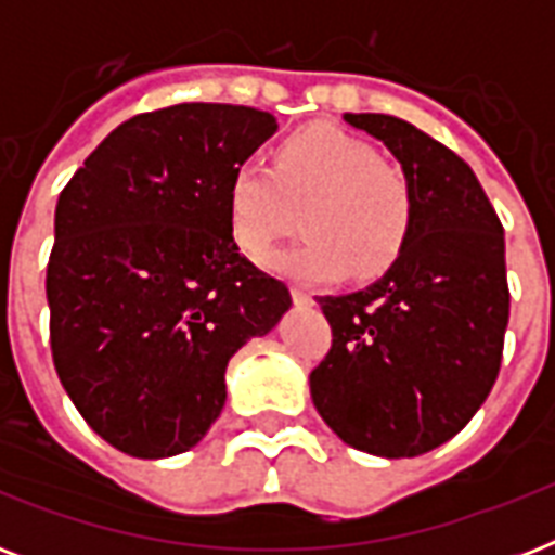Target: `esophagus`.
Listing matches in <instances>:
<instances>
[{
	"instance_id": "1",
	"label": "esophagus",
	"mask_w": 555,
	"mask_h": 555,
	"mask_svg": "<svg viewBox=\"0 0 555 555\" xmlns=\"http://www.w3.org/2000/svg\"><path fill=\"white\" fill-rule=\"evenodd\" d=\"M291 296H294L296 305H305V308H308V305H313V296L299 285H291Z\"/></svg>"
}]
</instances>
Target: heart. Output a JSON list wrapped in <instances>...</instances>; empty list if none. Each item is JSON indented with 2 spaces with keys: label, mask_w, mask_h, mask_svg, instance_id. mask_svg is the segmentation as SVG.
Segmentation results:
<instances>
[{
  "label": "heart",
  "mask_w": 555,
  "mask_h": 555,
  "mask_svg": "<svg viewBox=\"0 0 555 555\" xmlns=\"http://www.w3.org/2000/svg\"><path fill=\"white\" fill-rule=\"evenodd\" d=\"M305 207L308 242L270 256L268 268L302 282H337L351 270L377 279L412 242V181L374 146L331 124L305 126L273 150V167L244 160L227 186V227L244 256L259 259Z\"/></svg>",
  "instance_id": "heart-1"
}]
</instances>
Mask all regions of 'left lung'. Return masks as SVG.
Here are the masks:
<instances>
[{
	"label": "left lung",
	"mask_w": 555,
	"mask_h": 555,
	"mask_svg": "<svg viewBox=\"0 0 555 555\" xmlns=\"http://www.w3.org/2000/svg\"><path fill=\"white\" fill-rule=\"evenodd\" d=\"M412 181V242L365 291L320 296L331 351L311 371L322 421L379 457H414L473 421L499 377L509 320L504 227L455 152L391 115H346Z\"/></svg>",
	"instance_id": "obj_1"
}]
</instances>
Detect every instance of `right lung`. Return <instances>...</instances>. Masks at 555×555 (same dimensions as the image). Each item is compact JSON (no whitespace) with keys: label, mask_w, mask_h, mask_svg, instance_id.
Masks as SVG:
<instances>
[{"label":"right lung","mask_w":555,"mask_h":555,"mask_svg":"<svg viewBox=\"0 0 555 555\" xmlns=\"http://www.w3.org/2000/svg\"><path fill=\"white\" fill-rule=\"evenodd\" d=\"M273 132L250 106L143 112L60 192L51 357L82 421L126 455L195 447L224 409L230 357L291 308L227 227L230 176Z\"/></svg>","instance_id":"1"}]
</instances>
